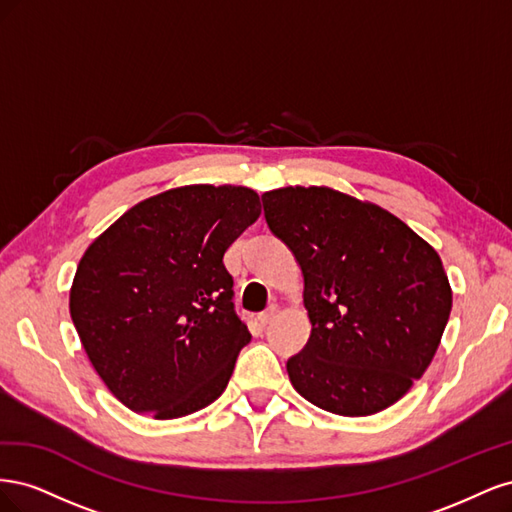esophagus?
Instances as JSON below:
<instances>
[{"label":"esophagus","mask_w":512,"mask_h":512,"mask_svg":"<svg viewBox=\"0 0 512 512\" xmlns=\"http://www.w3.org/2000/svg\"><path fill=\"white\" fill-rule=\"evenodd\" d=\"M275 316H277V307H275V305L267 307L265 312L258 314V322H260V327H267V324H269V322H271Z\"/></svg>","instance_id":"1"}]
</instances>
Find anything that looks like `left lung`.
<instances>
[{"label": "left lung", "instance_id": "1", "mask_svg": "<svg viewBox=\"0 0 512 512\" xmlns=\"http://www.w3.org/2000/svg\"><path fill=\"white\" fill-rule=\"evenodd\" d=\"M262 207L299 262L312 322L286 363L292 386L342 416L393 406L425 374L451 316L438 252L393 213L331 188L265 192Z\"/></svg>", "mask_w": 512, "mask_h": 512}]
</instances>
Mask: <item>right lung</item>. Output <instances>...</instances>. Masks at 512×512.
<instances>
[{"label":"right lung","instance_id":"1","mask_svg":"<svg viewBox=\"0 0 512 512\" xmlns=\"http://www.w3.org/2000/svg\"><path fill=\"white\" fill-rule=\"evenodd\" d=\"M260 215L241 185H185L134 205L87 247L70 316L123 406L160 421L218 399L250 331L224 252Z\"/></svg>","mask_w":512,"mask_h":512}]
</instances>
